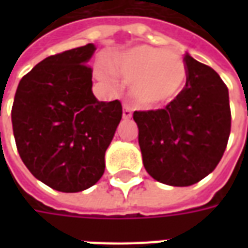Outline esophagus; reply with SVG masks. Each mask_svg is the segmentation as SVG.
I'll list each match as a JSON object with an SVG mask.
<instances>
[{
	"label": "esophagus",
	"instance_id": "esophagus-1",
	"mask_svg": "<svg viewBox=\"0 0 248 248\" xmlns=\"http://www.w3.org/2000/svg\"><path fill=\"white\" fill-rule=\"evenodd\" d=\"M122 118L124 119H130L131 118V106L124 103V111H122Z\"/></svg>",
	"mask_w": 248,
	"mask_h": 248
}]
</instances>
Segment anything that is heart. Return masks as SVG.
I'll return each instance as SVG.
<instances>
[{"mask_svg": "<svg viewBox=\"0 0 248 248\" xmlns=\"http://www.w3.org/2000/svg\"><path fill=\"white\" fill-rule=\"evenodd\" d=\"M111 70L126 83H131L135 101L145 108L172 102L187 81V66L181 57L147 45L124 51L114 60Z\"/></svg>", "mask_w": 248, "mask_h": 248, "instance_id": "1", "label": "heart"}]
</instances>
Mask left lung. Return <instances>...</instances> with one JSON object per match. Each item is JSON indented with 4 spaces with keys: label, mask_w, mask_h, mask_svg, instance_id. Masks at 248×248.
I'll return each mask as SVG.
<instances>
[{
    "label": "left lung",
    "mask_w": 248,
    "mask_h": 248,
    "mask_svg": "<svg viewBox=\"0 0 248 248\" xmlns=\"http://www.w3.org/2000/svg\"><path fill=\"white\" fill-rule=\"evenodd\" d=\"M183 92L165 108L134 111L142 161L155 181L191 186L214 171L231 130L229 89L210 66L185 56Z\"/></svg>",
    "instance_id": "obj_1"
}]
</instances>
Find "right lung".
<instances>
[{
  "label": "right lung",
  "mask_w": 248,
  "mask_h": 248,
  "mask_svg": "<svg viewBox=\"0 0 248 248\" xmlns=\"http://www.w3.org/2000/svg\"><path fill=\"white\" fill-rule=\"evenodd\" d=\"M95 51L87 44L50 56L19 81L12 124L16 145L29 171L62 192L83 191L105 171V153L122 118L118 99L93 94Z\"/></svg>",
  "instance_id": "obj_1"
}]
</instances>
